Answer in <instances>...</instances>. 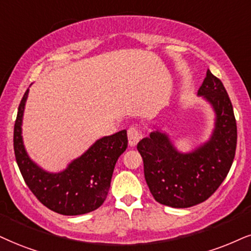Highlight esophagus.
I'll return each mask as SVG.
<instances>
[{"instance_id": "1", "label": "esophagus", "mask_w": 251, "mask_h": 251, "mask_svg": "<svg viewBox=\"0 0 251 251\" xmlns=\"http://www.w3.org/2000/svg\"><path fill=\"white\" fill-rule=\"evenodd\" d=\"M141 138V131L137 126H130L128 129V140L130 147H135Z\"/></svg>"}]
</instances>
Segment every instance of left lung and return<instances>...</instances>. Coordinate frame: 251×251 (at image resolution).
Instances as JSON below:
<instances>
[{
    "mask_svg": "<svg viewBox=\"0 0 251 251\" xmlns=\"http://www.w3.org/2000/svg\"><path fill=\"white\" fill-rule=\"evenodd\" d=\"M198 95L215 111V128L208 142L181 153L168 135L154 131L137 144L151 194L157 202L175 208H187L208 199L227 177L236 151L233 106L224 83L209 70Z\"/></svg>",
    "mask_w": 251,
    "mask_h": 251,
    "instance_id": "8db88e82",
    "label": "left lung"
}]
</instances>
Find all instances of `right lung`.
<instances>
[{"label":"right lung","instance_id":"obj_1","mask_svg":"<svg viewBox=\"0 0 251 251\" xmlns=\"http://www.w3.org/2000/svg\"><path fill=\"white\" fill-rule=\"evenodd\" d=\"M29 88L22 98L14 126L15 157L24 181L49 209L63 215H81L98 209L106 200L119 157L128 147L126 130L104 136L64 171L50 173L27 156L22 138V120Z\"/></svg>","mask_w":251,"mask_h":251}]
</instances>
